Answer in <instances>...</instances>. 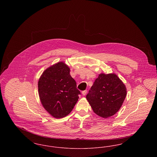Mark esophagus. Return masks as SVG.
Masks as SVG:
<instances>
[{
    "instance_id": "obj_1",
    "label": "esophagus",
    "mask_w": 157,
    "mask_h": 157,
    "mask_svg": "<svg viewBox=\"0 0 157 157\" xmlns=\"http://www.w3.org/2000/svg\"><path fill=\"white\" fill-rule=\"evenodd\" d=\"M86 93H87V90H85L82 91V94L83 96H85L86 94Z\"/></svg>"
}]
</instances>
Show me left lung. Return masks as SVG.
<instances>
[{"label": "left lung", "mask_w": 157, "mask_h": 157, "mask_svg": "<svg viewBox=\"0 0 157 157\" xmlns=\"http://www.w3.org/2000/svg\"><path fill=\"white\" fill-rule=\"evenodd\" d=\"M127 96V88L114 73L100 74L86 95L93 111L104 118L120 110Z\"/></svg>", "instance_id": "obj_1"}]
</instances>
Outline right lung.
Segmentation results:
<instances>
[{
	"mask_svg": "<svg viewBox=\"0 0 157 157\" xmlns=\"http://www.w3.org/2000/svg\"><path fill=\"white\" fill-rule=\"evenodd\" d=\"M37 85L41 104L53 118L67 116L78 101L80 91L70 75V68L63 62L45 69Z\"/></svg>",
	"mask_w": 157,
	"mask_h": 157,
	"instance_id": "1",
	"label": "right lung"
}]
</instances>
